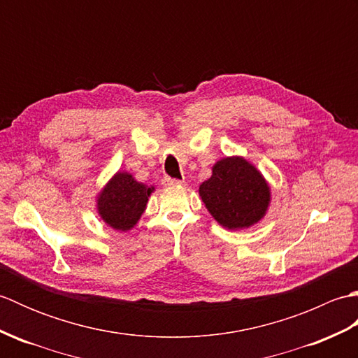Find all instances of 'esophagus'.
I'll return each instance as SVG.
<instances>
[{"mask_svg":"<svg viewBox=\"0 0 358 358\" xmlns=\"http://www.w3.org/2000/svg\"><path fill=\"white\" fill-rule=\"evenodd\" d=\"M163 185H164V186H185L186 183H185V180H177V178L166 177V178L163 180Z\"/></svg>","mask_w":358,"mask_h":358,"instance_id":"34e87169","label":"esophagus"}]
</instances>
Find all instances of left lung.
<instances>
[{
  "instance_id": "8db88e82",
  "label": "left lung",
  "mask_w": 358,
  "mask_h": 358,
  "mask_svg": "<svg viewBox=\"0 0 358 358\" xmlns=\"http://www.w3.org/2000/svg\"><path fill=\"white\" fill-rule=\"evenodd\" d=\"M215 222L229 231L248 229L266 215L271 187L257 167L243 157H224L212 166L210 178L199 189Z\"/></svg>"
}]
</instances>
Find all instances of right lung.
Here are the masks:
<instances>
[{
	"instance_id": "obj_1",
	"label": "right lung",
	"mask_w": 358,
	"mask_h": 358,
	"mask_svg": "<svg viewBox=\"0 0 358 358\" xmlns=\"http://www.w3.org/2000/svg\"><path fill=\"white\" fill-rule=\"evenodd\" d=\"M154 186L140 183L129 172H117L96 195V212L115 231H131L146 210Z\"/></svg>"
}]
</instances>
